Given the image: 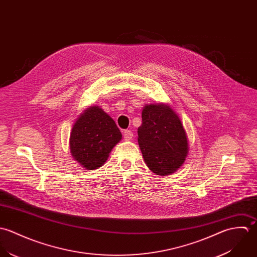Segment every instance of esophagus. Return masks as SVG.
<instances>
[{
  "instance_id": "obj_1",
  "label": "esophagus",
  "mask_w": 257,
  "mask_h": 257,
  "mask_svg": "<svg viewBox=\"0 0 257 257\" xmlns=\"http://www.w3.org/2000/svg\"><path fill=\"white\" fill-rule=\"evenodd\" d=\"M123 135H124L125 140H132V138H133V132L130 130H125Z\"/></svg>"
}]
</instances>
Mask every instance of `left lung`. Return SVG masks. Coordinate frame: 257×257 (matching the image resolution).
<instances>
[{"label":"left lung","mask_w":257,"mask_h":257,"mask_svg":"<svg viewBox=\"0 0 257 257\" xmlns=\"http://www.w3.org/2000/svg\"><path fill=\"white\" fill-rule=\"evenodd\" d=\"M138 143L146 165L159 176L176 172L189 152L187 134L179 116L163 103L147 104L143 108Z\"/></svg>","instance_id":"obj_1"}]
</instances>
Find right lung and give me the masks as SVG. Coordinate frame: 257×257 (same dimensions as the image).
<instances>
[{
  "mask_svg": "<svg viewBox=\"0 0 257 257\" xmlns=\"http://www.w3.org/2000/svg\"><path fill=\"white\" fill-rule=\"evenodd\" d=\"M122 139L114 120L98 106L80 114L70 132L69 148L83 168L95 170L104 165L113 147Z\"/></svg>",
  "mask_w": 257,
  "mask_h": 257,
  "instance_id": "1",
  "label": "right lung"
}]
</instances>
